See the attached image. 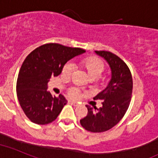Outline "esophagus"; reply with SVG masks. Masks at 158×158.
Listing matches in <instances>:
<instances>
[{
  "mask_svg": "<svg viewBox=\"0 0 158 158\" xmlns=\"http://www.w3.org/2000/svg\"><path fill=\"white\" fill-rule=\"evenodd\" d=\"M69 104H71V105L75 106V107H77V106H78V104H77V103H75V102H74V101H69Z\"/></svg>",
  "mask_w": 158,
  "mask_h": 158,
  "instance_id": "obj_1",
  "label": "esophagus"
}]
</instances>
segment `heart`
<instances>
[{"label":"heart","mask_w":158,"mask_h":158,"mask_svg":"<svg viewBox=\"0 0 158 158\" xmlns=\"http://www.w3.org/2000/svg\"><path fill=\"white\" fill-rule=\"evenodd\" d=\"M80 67L85 70L86 72L91 79H95L97 84H104L106 82L105 77L102 76L105 66L104 62L97 57H86L79 62ZM73 72V65L71 63H67L63 66L62 69V76L66 79H70ZM68 95L72 99H77L79 95V90L76 87H72L68 91Z\"/></svg>","instance_id":"heart-1"}]
</instances>
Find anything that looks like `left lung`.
I'll list each match as a JSON object with an SVG mask.
<instances>
[{"label": "left lung", "mask_w": 158, "mask_h": 158, "mask_svg": "<svg viewBox=\"0 0 158 158\" xmlns=\"http://www.w3.org/2000/svg\"><path fill=\"white\" fill-rule=\"evenodd\" d=\"M95 53L108 63L112 79L108 87L93 98L94 100H103L101 108L86 105L87 115L80 120V124L89 132H103L117 124L127 112L132 98V77L127 64L120 57L106 50Z\"/></svg>", "instance_id": "left-lung-1"}]
</instances>
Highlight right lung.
Masks as SVG:
<instances>
[{"instance_id": "obj_1", "label": "right lung", "mask_w": 158, "mask_h": 158, "mask_svg": "<svg viewBox=\"0 0 158 158\" xmlns=\"http://www.w3.org/2000/svg\"><path fill=\"white\" fill-rule=\"evenodd\" d=\"M85 50L58 43L42 45L33 50L22 65L17 80V95L21 108L29 120L37 124L54 121L67 100L53 97L46 91L51 76H58L67 61Z\"/></svg>"}]
</instances>
